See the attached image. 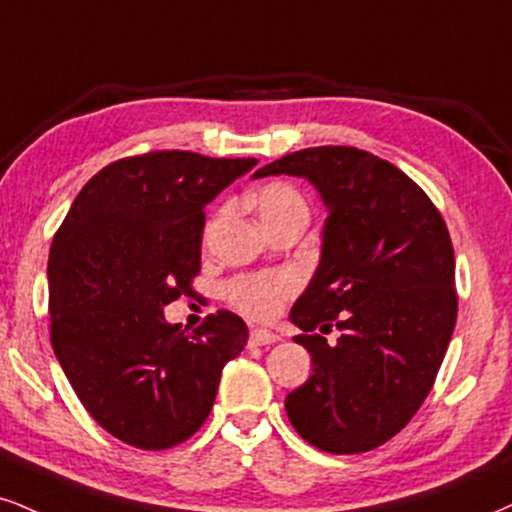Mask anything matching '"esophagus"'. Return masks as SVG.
Instances as JSON below:
<instances>
[{
    "instance_id": "34e87169",
    "label": "esophagus",
    "mask_w": 512,
    "mask_h": 512,
    "mask_svg": "<svg viewBox=\"0 0 512 512\" xmlns=\"http://www.w3.org/2000/svg\"><path fill=\"white\" fill-rule=\"evenodd\" d=\"M280 334L277 332H270V330H263V327H254V330H251V344H256V346H266V344H275V342H280Z\"/></svg>"
}]
</instances>
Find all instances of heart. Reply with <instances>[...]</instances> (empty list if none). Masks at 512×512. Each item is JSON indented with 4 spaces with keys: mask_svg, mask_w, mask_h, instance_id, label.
<instances>
[{
    "mask_svg": "<svg viewBox=\"0 0 512 512\" xmlns=\"http://www.w3.org/2000/svg\"><path fill=\"white\" fill-rule=\"evenodd\" d=\"M256 208L263 225L285 218L289 213L306 211L301 192L287 182H270L256 194ZM294 292V280L289 275H244L230 282L227 299L239 311L254 318H270L282 306V301Z\"/></svg>",
    "mask_w": 512,
    "mask_h": 512,
    "instance_id": "obj_1",
    "label": "heart"
}]
</instances>
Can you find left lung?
<instances>
[{"label": "left lung", "instance_id": "1", "mask_svg": "<svg viewBox=\"0 0 512 512\" xmlns=\"http://www.w3.org/2000/svg\"><path fill=\"white\" fill-rule=\"evenodd\" d=\"M266 175L306 178L327 206L318 270L289 313L313 358V375L285 401L289 422L320 451H372L418 413L449 349V230L406 173L363 149H301L254 178ZM332 324L337 345L324 339Z\"/></svg>", "mask_w": 512, "mask_h": 512}]
</instances>
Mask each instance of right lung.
<instances>
[{"instance_id":"1","label":"right lung","mask_w":512,"mask_h":512,"mask_svg":"<svg viewBox=\"0 0 512 512\" xmlns=\"http://www.w3.org/2000/svg\"><path fill=\"white\" fill-rule=\"evenodd\" d=\"M194 151L113 161L80 189L49 249L52 346L82 406L144 451L182 444L211 413L249 330L230 311L192 334L163 306L192 294L204 206L256 166Z\"/></svg>"}]
</instances>
